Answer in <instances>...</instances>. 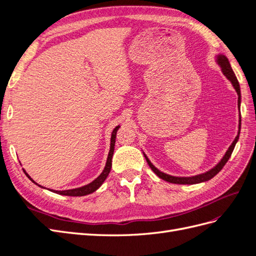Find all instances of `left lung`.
I'll list each match as a JSON object with an SVG mask.
<instances>
[{"instance_id": "obj_1", "label": "left lung", "mask_w": 256, "mask_h": 256, "mask_svg": "<svg viewBox=\"0 0 256 256\" xmlns=\"http://www.w3.org/2000/svg\"><path fill=\"white\" fill-rule=\"evenodd\" d=\"M216 63L219 64V66L221 67L222 69V72L223 74L226 76V78L230 81L232 85H233L237 95H238V106L240 104V102H242V95H240V86H239V83H238V80L236 78V76L233 72V69H232L230 67V62L228 60V58L226 56H223V54H218L216 56ZM239 134H240V120H239V130H238V134L236 136L235 140L233 141V143L230 144V146L228 147V150H226V154H224L223 158L220 160V162L218 164H216V166H214L212 170H209V171L205 172V173H202V174H198V175H196V176H190V177H177V176H172V175H168V174H166L164 172L159 171V170L154 166L152 162L150 161V159L147 158L146 154H144V157L147 161V164H148L150 168L152 170V172L156 174L158 177H160L161 180H164L166 182H172V184H200V182H207L209 180H212V178L214 176H216V174H218L222 168L226 166V164L228 162V160L230 159L232 152H233L234 150V147L238 141L239 138Z\"/></svg>"}]
</instances>
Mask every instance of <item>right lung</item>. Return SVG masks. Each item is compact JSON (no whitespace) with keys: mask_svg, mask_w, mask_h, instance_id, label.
<instances>
[{"mask_svg":"<svg viewBox=\"0 0 256 256\" xmlns=\"http://www.w3.org/2000/svg\"><path fill=\"white\" fill-rule=\"evenodd\" d=\"M120 129V126H116L113 130V132L111 134V144H110V150H109V154H108V159H106V166L104 168L102 173L100 174L95 180H92L90 184H85L83 187L80 188H76V189H70V190H63V191H58V190H50L54 193H58V194L60 196H88L90 194V193L95 192L100 186L104 184V182L106 180V178L109 175L110 171H111V166H112V157H113V152H114V146H115V138H116V132H118V130ZM23 172L26 173V175L30 178V180H32L34 184H36L32 178L30 177V175L23 170ZM37 186H40V187L44 188L42 186L36 184Z\"/></svg>","mask_w":256,"mask_h":256,"instance_id":"obj_1","label":"right lung"}]
</instances>
